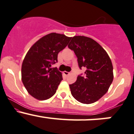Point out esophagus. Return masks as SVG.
<instances>
[{
  "instance_id": "esophagus-1",
  "label": "esophagus",
  "mask_w": 134,
  "mask_h": 134,
  "mask_svg": "<svg viewBox=\"0 0 134 134\" xmlns=\"http://www.w3.org/2000/svg\"><path fill=\"white\" fill-rule=\"evenodd\" d=\"M63 74H64L65 75V76H68L69 74H70V73L69 72H67V71H64V72H63Z\"/></svg>"
}]
</instances>
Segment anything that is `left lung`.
I'll use <instances>...</instances> for the list:
<instances>
[{"mask_svg": "<svg viewBox=\"0 0 134 134\" xmlns=\"http://www.w3.org/2000/svg\"><path fill=\"white\" fill-rule=\"evenodd\" d=\"M68 47L78 58L79 67L86 68L85 76H78L69 85L71 94L81 103H93L106 94L113 81L110 58L98 42L87 36H74Z\"/></svg>", "mask_w": 134, "mask_h": 134, "instance_id": "left-lung-1", "label": "left lung"}]
</instances>
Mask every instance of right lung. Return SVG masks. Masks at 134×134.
Returning <instances> with one entry per match:
<instances>
[{
	"instance_id": "right-lung-1",
	"label": "right lung",
	"mask_w": 134,
	"mask_h": 134,
	"mask_svg": "<svg viewBox=\"0 0 134 134\" xmlns=\"http://www.w3.org/2000/svg\"><path fill=\"white\" fill-rule=\"evenodd\" d=\"M71 37L56 33L39 39L27 53L22 65V81L28 93L38 100L51 98L62 80L57 68H51L57 62L58 54L71 40Z\"/></svg>"
}]
</instances>
